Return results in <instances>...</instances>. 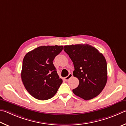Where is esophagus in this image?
<instances>
[{
  "label": "esophagus",
  "mask_w": 126,
  "mask_h": 126,
  "mask_svg": "<svg viewBox=\"0 0 126 126\" xmlns=\"http://www.w3.org/2000/svg\"><path fill=\"white\" fill-rule=\"evenodd\" d=\"M72 76H73V75H72V74L71 73H70V74H69V75H68L67 77H66V78H64V80H65V81H68L70 78H72Z\"/></svg>",
  "instance_id": "34e87169"
}]
</instances>
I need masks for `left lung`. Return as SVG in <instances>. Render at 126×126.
<instances>
[{
  "label": "left lung",
  "instance_id": "8db88e82",
  "mask_svg": "<svg viewBox=\"0 0 126 126\" xmlns=\"http://www.w3.org/2000/svg\"><path fill=\"white\" fill-rule=\"evenodd\" d=\"M63 50L73 62V75L79 80L78 87L72 90L74 94L85 100L98 96L107 81V63L103 54L89 44L66 45Z\"/></svg>",
  "mask_w": 126,
  "mask_h": 126
}]
</instances>
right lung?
<instances>
[{
  "label": "right lung",
  "instance_id": "add662e5",
  "mask_svg": "<svg viewBox=\"0 0 126 126\" xmlns=\"http://www.w3.org/2000/svg\"><path fill=\"white\" fill-rule=\"evenodd\" d=\"M63 46H41L28 52L23 61L21 77L26 90L39 100L52 98L63 80L60 79L53 60Z\"/></svg>",
  "mask_w": 126,
  "mask_h": 126
}]
</instances>
